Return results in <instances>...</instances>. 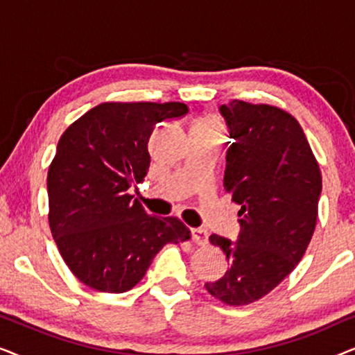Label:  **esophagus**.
Instances as JSON below:
<instances>
[{"instance_id": "obj_1", "label": "esophagus", "mask_w": 355, "mask_h": 355, "mask_svg": "<svg viewBox=\"0 0 355 355\" xmlns=\"http://www.w3.org/2000/svg\"><path fill=\"white\" fill-rule=\"evenodd\" d=\"M192 241L196 242L197 245H205L208 244V232L202 227H197V230H192Z\"/></svg>"}]
</instances>
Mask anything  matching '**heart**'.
Instances as JSON below:
<instances>
[{
    "instance_id": "1",
    "label": "heart",
    "mask_w": 355,
    "mask_h": 355,
    "mask_svg": "<svg viewBox=\"0 0 355 355\" xmlns=\"http://www.w3.org/2000/svg\"><path fill=\"white\" fill-rule=\"evenodd\" d=\"M197 124H203V125H210V128H216V129H221V123L218 121L215 116H208V118L198 121Z\"/></svg>"
}]
</instances>
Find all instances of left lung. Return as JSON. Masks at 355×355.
Wrapping results in <instances>:
<instances>
[{
    "instance_id": "obj_1",
    "label": "left lung",
    "mask_w": 355,
    "mask_h": 355,
    "mask_svg": "<svg viewBox=\"0 0 355 355\" xmlns=\"http://www.w3.org/2000/svg\"><path fill=\"white\" fill-rule=\"evenodd\" d=\"M231 147L225 189L239 203L237 242L211 234L230 270L205 288L227 305H247L273 291L307 250L318 216L322 173L297 119L270 105H221Z\"/></svg>"
}]
</instances>
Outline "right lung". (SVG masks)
Instances as JSON below:
<instances>
[{
	"mask_svg": "<svg viewBox=\"0 0 355 355\" xmlns=\"http://www.w3.org/2000/svg\"><path fill=\"white\" fill-rule=\"evenodd\" d=\"M187 111L178 101H108L61 135L48 169V221L62 260L80 283L125 293L163 245L191 239L181 220L150 216L128 193L147 176L155 125Z\"/></svg>",
	"mask_w": 355,
	"mask_h": 355,
	"instance_id": "right-lung-1",
	"label": "right lung"
}]
</instances>
